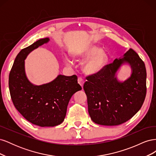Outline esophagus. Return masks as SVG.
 <instances>
[{
    "mask_svg": "<svg viewBox=\"0 0 156 156\" xmlns=\"http://www.w3.org/2000/svg\"><path fill=\"white\" fill-rule=\"evenodd\" d=\"M84 80L81 77H79L78 78V83L81 85V87L83 88V84H84Z\"/></svg>",
    "mask_w": 156,
    "mask_h": 156,
    "instance_id": "34e87169",
    "label": "esophagus"
}]
</instances>
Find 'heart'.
Wrapping results in <instances>:
<instances>
[{
    "instance_id": "1",
    "label": "heart",
    "mask_w": 156,
    "mask_h": 156,
    "mask_svg": "<svg viewBox=\"0 0 156 156\" xmlns=\"http://www.w3.org/2000/svg\"><path fill=\"white\" fill-rule=\"evenodd\" d=\"M75 61H83L89 58L83 64V72L88 75H95L100 73L105 68L108 63V55L98 46L88 44L81 47L72 53ZM66 64H70L71 61L66 59Z\"/></svg>"
}]
</instances>
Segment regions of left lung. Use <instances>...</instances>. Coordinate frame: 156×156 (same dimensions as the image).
I'll return each mask as SVG.
<instances>
[{
  "label": "left lung",
  "instance_id": "left-lung-1",
  "mask_svg": "<svg viewBox=\"0 0 156 156\" xmlns=\"http://www.w3.org/2000/svg\"><path fill=\"white\" fill-rule=\"evenodd\" d=\"M127 63L132 73L124 82L117 81L115 73ZM83 89L87 96L88 113L96 124L117 126L131 119L142 107L146 94L145 64L138 54L129 49L124 58L107 65L102 72L88 75Z\"/></svg>",
  "mask_w": 156,
  "mask_h": 156
}]
</instances>
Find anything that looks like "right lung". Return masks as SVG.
<instances>
[{
	"mask_svg": "<svg viewBox=\"0 0 156 156\" xmlns=\"http://www.w3.org/2000/svg\"><path fill=\"white\" fill-rule=\"evenodd\" d=\"M49 41L48 37L40 39L23 49L9 75V89L14 106L26 120L41 127H53L62 123L70 98L82 89L75 75H59L53 81L40 86L28 80L25 59L32 51Z\"/></svg>",
	"mask_w": 156,
	"mask_h": 156,
	"instance_id": "1",
	"label": "right lung"
}]
</instances>
